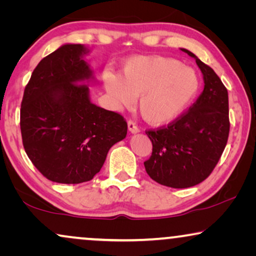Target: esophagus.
Segmentation results:
<instances>
[{
  "mask_svg": "<svg viewBox=\"0 0 256 256\" xmlns=\"http://www.w3.org/2000/svg\"><path fill=\"white\" fill-rule=\"evenodd\" d=\"M128 130L132 134H138L140 132V128L132 121H128Z\"/></svg>",
  "mask_w": 256,
  "mask_h": 256,
  "instance_id": "esophagus-1",
  "label": "esophagus"
}]
</instances>
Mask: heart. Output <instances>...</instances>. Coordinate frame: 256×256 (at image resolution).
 <instances>
[{"mask_svg": "<svg viewBox=\"0 0 256 256\" xmlns=\"http://www.w3.org/2000/svg\"><path fill=\"white\" fill-rule=\"evenodd\" d=\"M102 82L116 108L130 107L140 96L138 110L150 124L162 126L180 118L200 87L194 68L162 56H135L122 66L121 76L104 71Z\"/></svg>", "mask_w": 256, "mask_h": 256, "instance_id": "b5f03b06", "label": "heart"}]
</instances>
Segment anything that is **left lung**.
Listing matches in <instances>:
<instances>
[{"mask_svg": "<svg viewBox=\"0 0 256 256\" xmlns=\"http://www.w3.org/2000/svg\"><path fill=\"white\" fill-rule=\"evenodd\" d=\"M196 59L204 90L186 113L158 130H148L152 154L144 162L146 174L157 183L174 188L194 186L212 172L225 149L230 132L228 93L213 70Z\"/></svg>", "mask_w": 256, "mask_h": 256, "instance_id": "1", "label": "left lung"}]
</instances>
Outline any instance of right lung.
Returning a JSON list of instances; mask_svg holds the SVG:
<instances>
[{
    "label": "right lung",
    "instance_id": "1",
    "mask_svg": "<svg viewBox=\"0 0 256 256\" xmlns=\"http://www.w3.org/2000/svg\"><path fill=\"white\" fill-rule=\"evenodd\" d=\"M82 44H64L42 59L24 90L20 132L31 162L52 182L79 184L99 172L108 150L127 135L120 114L94 104L96 82Z\"/></svg>",
    "mask_w": 256,
    "mask_h": 256
}]
</instances>
